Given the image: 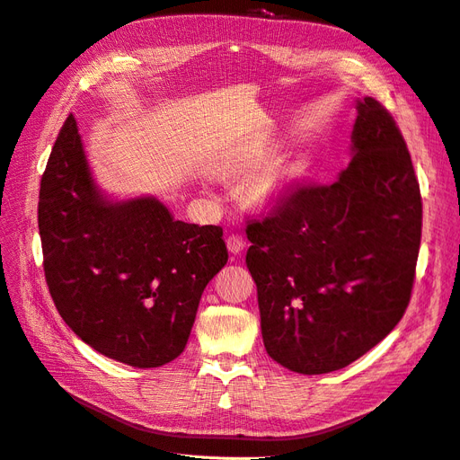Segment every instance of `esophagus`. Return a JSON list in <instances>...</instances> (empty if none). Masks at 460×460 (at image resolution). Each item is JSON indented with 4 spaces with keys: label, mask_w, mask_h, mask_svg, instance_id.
Listing matches in <instances>:
<instances>
[{
    "label": "esophagus",
    "mask_w": 460,
    "mask_h": 460,
    "mask_svg": "<svg viewBox=\"0 0 460 460\" xmlns=\"http://www.w3.org/2000/svg\"><path fill=\"white\" fill-rule=\"evenodd\" d=\"M226 245H228V252H230V253L240 255V253L243 252V247H245V240L242 238L240 234H232V235H228Z\"/></svg>",
    "instance_id": "obj_1"
}]
</instances>
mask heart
<instances>
[{
    "label": "heart",
    "instance_id": "1",
    "mask_svg": "<svg viewBox=\"0 0 460 460\" xmlns=\"http://www.w3.org/2000/svg\"><path fill=\"white\" fill-rule=\"evenodd\" d=\"M264 157H267V151L264 149H252L247 153H242L238 157H232L226 164V169L232 172L253 169V166L264 161ZM289 182L291 171L288 166L280 163H270L247 178L245 196L257 207H274L284 199Z\"/></svg>",
    "mask_w": 460,
    "mask_h": 460
}]
</instances>
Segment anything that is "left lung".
Wrapping results in <instances>:
<instances>
[{
	"mask_svg": "<svg viewBox=\"0 0 460 460\" xmlns=\"http://www.w3.org/2000/svg\"><path fill=\"white\" fill-rule=\"evenodd\" d=\"M267 353L291 372L326 374L363 357L411 301L422 199L387 109L357 100L351 163L330 186L299 188L247 222Z\"/></svg>",
	"mask_w": 460,
	"mask_h": 460,
	"instance_id": "left-lung-1",
	"label": "left lung"
}]
</instances>
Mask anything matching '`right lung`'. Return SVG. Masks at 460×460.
<instances>
[{
    "mask_svg": "<svg viewBox=\"0 0 460 460\" xmlns=\"http://www.w3.org/2000/svg\"><path fill=\"white\" fill-rule=\"evenodd\" d=\"M38 228L51 299L97 353L155 368L184 351L205 286L228 261L220 226L157 198L109 199L68 115L41 176Z\"/></svg>",
    "mask_w": 460,
    "mask_h": 460,
    "instance_id": "1",
    "label": "right lung"
}]
</instances>
